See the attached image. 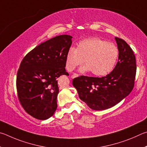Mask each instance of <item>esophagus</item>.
<instances>
[{"mask_svg":"<svg viewBox=\"0 0 147 147\" xmlns=\"http://www.w3.org/2000/svg\"><path fill=\"white\" fill-rule=\"evenodd\" d=\"M79 76V75L78 74H74L73 75L71 76V78H72V79H74V78H77V77H78Z\"/></svg>","mask_w":147,"mask_h":147,"instance_id":"1","label":"esophagus"}]
</instances>
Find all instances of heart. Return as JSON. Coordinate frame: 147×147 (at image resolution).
<instances>
[{
    "label": "heart",
    "mask_w": 147,
    "mask_h": 147,
    "mask_svg": "<svg viewBox=\"0 0 147 147\" xmlns=\"http://www.w3.org/2000/svg\"><path fill=\"white\" fill-rule=\"evenodd\" d=\"M119 51L114 44L98 37L88 38L78 43L77 48H70L66 54V66L72 71L84 63L80 71H91L96 76H105L111 71L116 63Z\"/></svg>",
    "instance_id": "obj_1"
}]
</instances>
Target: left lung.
Listing matches in <instances>:
<instances>
[{
	"instance_id": "8db88e82",
	"label": "left lung",
	"mask_w": 147,
	"mask_h": 147,
	"mask_svg": "<svg viewBox=\"0 0 147 147\" xmlns=\"http://www.w3.org/2000/svg\"><path fill=\"white\" fill-rule=\"evenodd\" d=\"M119 50L118 62L109 74L102 78L81 76L72 82L79 97L92 110L110 109L128 96L134 86L136 57L122 38L115 37Z\"/></svg>"
}]
</instances>
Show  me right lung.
Wrapping results in <instances>:
<instances>
[{
    "instance_id": "right-lung-1",
    "label": "right lung",
    "mask_w": 147,
    "mask_h": 147,
    "mask_svg": "<svg viewBox=\"0 0 147 147\" xmlns=\"http://www.w3.org/2000/svg\"><path fill=\"white\" fill-rule=\"evenodd\" d=\"M71 38L62 35L41 43L20 64L16 81L18 97L25 111L35 119H48L57 108V79L69 76L66 57Z\"/></svg>"
}]
</instances>
